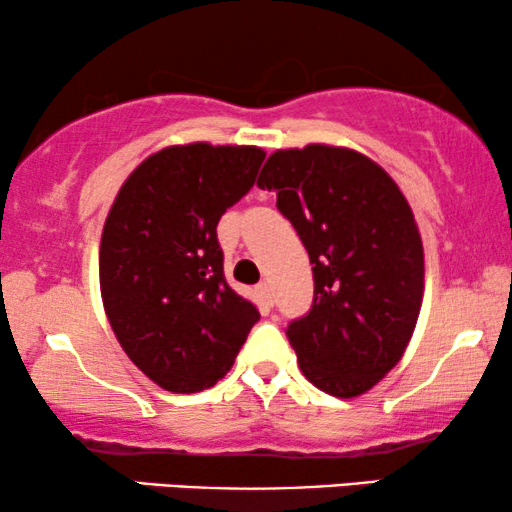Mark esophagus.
Returning a JSON list of instances; mask_svg holds the SVG:
<instances>
[{
    "instance_id": "obj_1",
    "label": "esophagus",
    "mask_w": 512,
    "mask_h": 512,
    "mask_svg": "<svg viewBox=\"0 0 512 512\" xmlns=\"http://www.w3.org/2000/svg\"><path fill=\"white\" fill-rule=\"evenodd\" d=\"M256 296L261 298L265 305H270V307L275 305V298H272V289H270V284H268V282H261V284L256 286Z\"/></svg>"
}]
</instances>
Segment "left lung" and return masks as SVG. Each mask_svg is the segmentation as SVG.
Returning <instances> with one entry per match:
<instances>
[{
	"label": "left lung",
	"instance_id": "1",
	"mask_svg": "<svg viewBox=\"0 0 512 512\" xmlns=\"http://www.w3.org/2000/svg\"><path fill=\"white\" fill-rule=\"evenodd\" d=\"M258 188L277 193L312 263L310 312L286 326L300 370L326 394L359 396L401 361L422 307L408 200L363 153L326 144L275 151Z\"/></svg>",
	"mask_w": 512,
	"mask_h": 512
}]
</instances>
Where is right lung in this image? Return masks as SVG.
Masks as SVG:
<instances>
[{
    "mask_svg": "<svg viewBox=\"0 0 512 512\" xmlns=\"http://www.w3.org/2000/svg\"><path fill=\"white\" fill-rule=\"evenodd\" d=\"M263 158L256 146H167L125 179L104 223L109 324L130 361L174 394L214 387L261 319L226 282L216 226Z\"/></svg>",
    "mask_w": 512,
    "mask_h": 512,
    "instance_id": "obj_1",
    "label": "right lung"
}]
</instances>
